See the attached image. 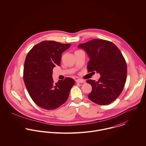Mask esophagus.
Instances as JSON below:
<instances>
[{"label": "esophagus", "mask_w": 146, "mask_h": 146, "mask_svg": "<svg viewBox=\"0 0 146 146\" xmlns=\"http://www.w3.org/2000/svg\"><path fill=\"white\" fill-rule=\"evenodd\" d=\"M76 82L78 83H85V81L83 80H81V79H78L76 80Z\"/></svg>", "instance_id": "obj_1"}]
</instances>
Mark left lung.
<instances>
[{
    "mask_svg": "<svg viewBox=\"0 0 146 146\" xmlns=\"http://www.w3.org/2000/svg\"><path fill=\"white\" fill-rule=\"evenodd\" d=\"M78 47L85 50L90 58L88 72L96 71L101 75L97 82L86 80L92 87L89 99L100 105L110 104L119 97L125 86L127 66L124 56L113 42L103 39H93Z\"/></svg>",
    "mask_w": 146,
    "mask_h": 146,
    "instance_id": "1",
    "label": "left lung"
}]
</instances>
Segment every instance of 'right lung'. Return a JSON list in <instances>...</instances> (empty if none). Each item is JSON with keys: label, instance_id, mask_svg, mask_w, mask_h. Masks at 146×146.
<instances>
[{"label": "right lung", "instance_id": "right-lung-1", "mask_svg": "<svg viewBox=\"0 0 146 146\" xmlns=\"http://www.w3.org/2000/svg\"><path fill=\"white\" fill-rule=\"evenodd\" d=\"M70 44L51 40L35 45L26 56L23 68V81L33 101L47 110L57 108L68 99L70 91L75 84L70 78L54 83L53 69L60 66L63 52Z\"/></svg>", "mask_w": 146, "mask_h": 146}]
</instances>
